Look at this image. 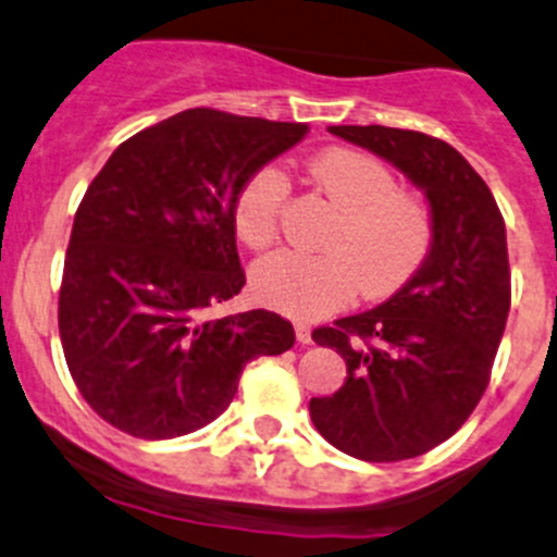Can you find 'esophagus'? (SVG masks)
<instances>
[{
    "mask_svg": "<svg viewBox=\"0 0 557 557\" xmlns=\"http://www.w3.org/2000/svg\"><path fill=\"white\" fill-rule=\"evenodd\" d=\"M295 335L300 344H311V327L306 322H295Z\"/></svg>",
    "mask_w": 557,
    "mask_h": 557,
    "instance_id": "1",
    "label": "esophagus"
}]
</instances>
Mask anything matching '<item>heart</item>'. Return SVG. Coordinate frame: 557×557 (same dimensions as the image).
<instances>
[{
  "instance_id": "1",
  "label": "heart",
  "mask_w": 557,
  "mask_h": 557,
  "mask_svg": "<svg viewBox=\"0 0 557 557\" xmlns=\"http://www.w3.org/2000/svg\"><path fill=\"white\" fill-rule=\"evenodd\" d=\"M308 175L341 208L324 235V251L281 249L251 271V289L265 306L300 319L346 306L357 292L382 300L406 284L433 249L436 219L428 200L400 189L398 175L368 153L333 148L308 164ZM289 178L278 164L255 170L238 197L235 233L265 249L281 233Z\"/></svg>"
}]
</instances>
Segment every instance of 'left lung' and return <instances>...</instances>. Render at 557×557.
<instances>
[{
	"instance_id": "1",
	"label": "left lung",
	"mask_w": 557,
	"mask_h": 557,
	"mask_svg": "<svg viewBox=\"0 0 557 557\" xmlns=\"http://www.w3.org/2000/svg\"><path fill=\"white\" fill-rule=\"evenodd\" d=\"M422 186L436 219L425 265L387 302L317 327L346 382L311 398L317 431L368 463L431 453L460 431L493 373L511 302L506 227L493 191L438 137L393 126H330Z\"/></svg>"
}]
</instances>
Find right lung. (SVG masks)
I'll return each mask as SVG.
<instances>
[{
	"label": "right lung",
	"mask_w": 557,
	"mask_h": 557,
	"mask_svg": "<svg viewBox=\"0 0 557 557\" xmlns=\"http://www.w3.org/2000/svg\"><path fill=\"white\" fill-rule=\"evenodd\" d=\"M306 132L191 108L121 143L91 181L64 257L59 335L104 422L135 438L184 436L227 409L246 362L292 349L278 313L211 311L246 284L240 186Z\"/></svg>",
	"instance_id": "obj_1"
}]
</instances>
